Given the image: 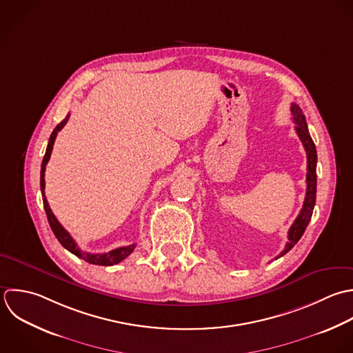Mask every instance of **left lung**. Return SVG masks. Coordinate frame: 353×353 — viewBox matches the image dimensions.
I'll return each instance as SVG.
<instances>
[{"label": "left lung", "instance_id": "obj_1", "mask_svg": "<svg viewBox=\"0 0 353 353\" xmlns=\"http://www.w3.org/2000/svg\"><path fill=\"white\" fill-rule=\"evenodd\" d=\"M290 110H292L293 121L296 123V132L307 151V163H308L307 165V172H308L307 173V194H305L303 209L289 230V242L286 243L285 250L279 256H276V259L285 256L300 241V238L303 236V234L305 232V228L308 227V224L311 221L315 202H316V162H318L316 147L310 134L308 125L305 121V115L303 114V110L296 103L292 104Z\"/></svg>", "mask_w": 353, "mask_h": 353}]
</instances>
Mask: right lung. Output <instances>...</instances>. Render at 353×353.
<instances>
[{"instance_id": "right-lung-1", "label": "right lung", "mask_w": 353, "mask_h": 353, "mask_svg": "<svg viewBox=\"0 0 353 353\" xmlns=\"http://www.w3.org/2000/svg\"><path fill=\"white\" fill-rule=\"evenodd\" d=\"M70 118V114H67V117L53 129L50 137H49V143H48V147H46V151H45V155H43V159H42V165H41V192H42V201H43V208H45V213H46V217H48V221H49V225L54 234V236L57 238V241L60 242V245L67 249L70 253L75 254L77 257L85 260L86 263L89 264H94V265H114V264H118L121 263L122 260H125L136 248V245H129V246H123V248H118V249H114L111 252H107V253H103V254H92V253H86V252H81V249L77 246L75 241L71 238V235L61 227V224L57 221V219L54 217V214L52 213L49 205H48V201H46V196H45V168H46V163L50 158V154H52V148H53V144H54V140H56V136L57 133L63 129V126L67 123Z\"/></svg>"}]
</instances>
